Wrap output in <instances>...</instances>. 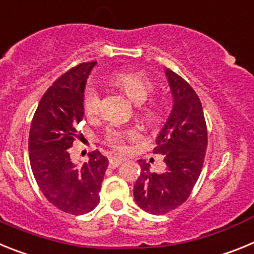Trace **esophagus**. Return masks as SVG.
Segmentation results:
<instances>
[{
    "label": "esophagus",
    "mask_w": 254,
    "mask_h": 254,
    "mask_svg": "<svg viewBox=\"0 0 254 254\" xmlns=\"http://www.w3.org/2000/svg\"><path fill=\"white\" fill-rule=\"evenodd\" d=\"M123 159L122 158H111L109 159V167L111 168H117V167H120L121 164H122Z\"/></svg>",
    "instance_id": "esophagus-1"
}]
</instances>
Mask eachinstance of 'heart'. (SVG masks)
<instances>
[{"label": "heart", "instance_id": "heart-1", "mask_svg": "<svg viewBox=\"0 0 254 254\" xmlns=\"http://www.w3.org/2000/svg\"><path fill=\"white\" fill-rule=\"evenodd\" d=\"M113 80L118 86L122 87L129 99L137 104L146 102L155 90L154 82L145 73L118 72L114 75ZM100 102H102V96H100L99 89L94 85L87 87L84 96V108L87 116H94L99 112ZM141 112H142V117L147 122H154L156 114H158L154 105L143 107ZM136 137H137V132L133 129L111 128L108 129L107 134H105V142L113 149L123 150L126 147V141L134 140Z\"/></svg>", "mask_w": 254, "mask_h": 254}]
</instances>
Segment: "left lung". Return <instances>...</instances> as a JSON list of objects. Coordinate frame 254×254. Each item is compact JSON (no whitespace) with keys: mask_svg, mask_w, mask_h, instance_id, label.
I'll list each match as a JSON object with an SVG mask.
<instances>
[{"mask_svg":"<svg viewBox=\"0 0 254 254\" xmlns=\"http://www.w3.org/2000/svg\"><path fill=\"white\" fill-rule=\"evenodd\" d=\"M173 109L156 137L154 151L164 155L167 169L152 173L138 160L141 174L134 183V201L149 214L161 215L186 202L202 170L207 128L201 100L185 78L165 69Z\"/></svg>","mask_w":254,"mask_h":254,"instance_id":"obj_1","label":"left lung"}]
</instances>
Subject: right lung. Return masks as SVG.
<instances>
[{"label": "right lung", "instance_id": "obj_1", "mask_svg": "<svg viewBox=\"0 0 254 254\" xmlns=\"http://www.w3.org/2000/svg\"><path fill=\"white\" fill-rule=\"evenodd\" d=\"M95 64H77L49 86L29 133V158L40 190L52 205L72 215L86 214L98 206L108 168V159L98 150L89 152L82 167L69 158L76 126L84 118L85 85Z\"/></svg>", "mask_w": 254, "mask_h": 254}]
</instances>
